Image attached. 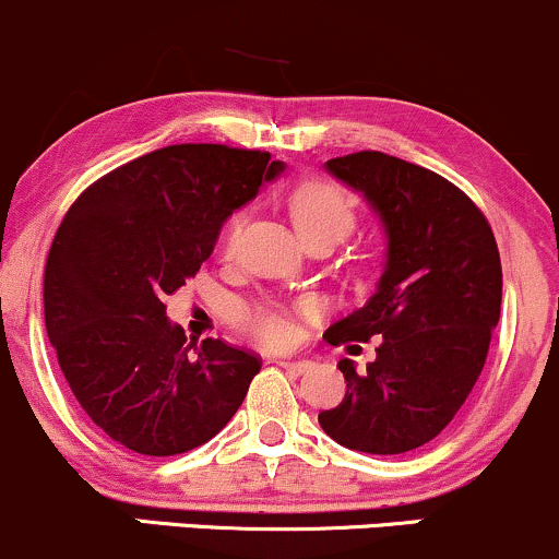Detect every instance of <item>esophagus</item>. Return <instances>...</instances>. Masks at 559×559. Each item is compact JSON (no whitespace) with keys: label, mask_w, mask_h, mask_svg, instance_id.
Returning <instances> with one entry per match:
<instances>
[{"label":"esophagus","mask_w":559,"mask_h":559,"mask_svg":"<svg viewBox=\"0 0 559 559\" xmlns=\"http://www.w3.org/2000/svg\"><path fill=\"white\" fill-rule=\"evenodd\" d=\"M275 365H278V368L288 370V373H294V376L305 373V370L312 368L310 360H275Z\"/></svg>","instance_id":"1"}]
</instances>
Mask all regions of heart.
Instances as JSON below:
<instances>
[{
  "label": "heart",
  "instance_id": "b5f03b06",
  "mask_svg": "<svg viewBox=\"0 0 559 559\" xmlns=\"http://www.w3.org/2000/svg\"><path fill=\"white\" fill-rule=\"evenodd\" d=\"M288 213L294 217V226L305 241H342L357 226V202L342 183L329 181V178H305L288 191L286 197ZM243 226V215L234 213L226 217L221 234H217V249L221 254H234L239 234ZM234 323L252 336L262 346H286L294 342V323L284 312L273 310V307H249L239 305L234 310Z\"/></svg>",
  "mask_w": 559,
  "mask_h": 559
}]
</instances>
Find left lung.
I'll use <instances>...</instances> for the list:
<instances>
[{"label":"left lung","instance_id":"8db88e82","mask_svg":"<svg viewBox=\"0 0 559 559\" xmlns=\"http://www.w3.org/2000/svg\"><path fill=\"white\" fill-rule=\"evenodd\" d=\"M381 215L389 236L378 292L325 331L329 344L378 338L357 373L338 362L346 394L318 415L336 444L402 454L436 439L476 386L502 305V262L478 204L441 178L383 152L325 163Z\"/></svg>","mask_w":559,"mask_h":559}]
</instances>
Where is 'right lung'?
Listing matches in <instances>:
<instances>
[{"label":"right lung","mask_w":559,"mask_h":559,"mask_svg":"<svg viewBox=\"0 0 559 559\" xmlns=\"http://www.w3.org/2000/svg\"><path fill=\"white\" fill-rule=\"evenodd\" d=\"M284 165L260 150L173 144L70 204L44 267V323L83 413L136 454L202 447L241 407L262 360L186 344L165 299L213 254L223 221Z\"/></svg>","instance_id":"right-lung-1"}]
</instances>
